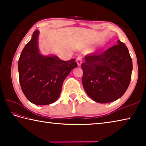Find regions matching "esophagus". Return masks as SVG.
<instances>
[{
    "mask_svg": "<svg viewBox=\"0 0 146 146\" xmlns=\"http://www.w3.org/2000/svg\"><path fill=\"white\" fill-rule=\"evenodd\" d=\"M76 62H77L78 66H80L81 64L83 62V58H82V56H78L77 58H76Z\"/></svg>",
    "mask_w": 146,
    "mask_h": 146,
    "instance_id": "obj_1",
    "label": "esophagus"
}]
</instances>
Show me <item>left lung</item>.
<instances>
[{"label":"left lung","instance_id":"obj_1","mask_svg":"<svg viewBox=\"0 0 146 146\" xmlns=\"http://www.w3.org/2000/svg\"><path fill=\"white\" fill-rule=\"evenodd\" d=\"M117 42L103 52L85 56L86 62L81 64L83 87L89 97L98 103L118 99L129 85L132 59L125 44L120 40Z\"/></svg>","mask_w":146,"mask_h":146}]
</instances>
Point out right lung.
Wrapping results in <instances>:
<instances>
[{"label":"right lung","instance_id":"1","mask_svg":"<svg viewBox=\"0 0 146 146\" xmlns=\"http://www.w3.org/2000/svg\"><path fill=\"white\" fill-rule=\"evenodd\" d=\"M38 31L22 51L18 62L19 82L24 95L36 105L55 102L61 92L64 80L77 66L75 59L64 61L56 56H43L38 52Z\"/></svg>","mask_w":146,"mask_h":146}]
</instances>
